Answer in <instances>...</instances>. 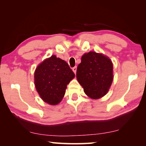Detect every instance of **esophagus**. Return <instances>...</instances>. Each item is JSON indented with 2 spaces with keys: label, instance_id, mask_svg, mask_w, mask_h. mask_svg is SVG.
Segmentation results:
<instances>
[{
  "label": "esophagus",
  "instance_id": "34e87169",
  "mask_svg": "<svg viewBox=\"0 0 146 146\" xmlns=\"http://www.w3.org/2000/svg\"><path fill=\"white\" fill-rule=\"evenodd\" d=\"M76 70H77V67L76 66H74V68H72V70L74 72V74L76 73Z\"/></svg>",
  "mask_w": 146,
  "mask_h": 146
}]
</instances>
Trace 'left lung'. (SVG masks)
Returning a JSON list of instances; mask_svg holds the SVG:
<instances>
[{
    "instance_id": "1",
    "label": "left lung",
    "mask_w": 146,
    "mask_h": 146,
    "mask_svg": "<svg viewBox=\"0 0 146 146\" xmlns=\"http://www.w3.org/2000/svg\"><path fill=\"white\" fill-rule=\"evenodd\" d=\"M76 78L88 96L100 98L108 93L112 83V62L102 54L92 51L86 53L78 66Z\"/></svg>"
}]
</instances>
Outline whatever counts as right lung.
Returning a JSON list of instances; mask_svg holds the SVG:
<instances>
[{
    "label": "right lung",
    "mask_w": 146,
    "mask_h": 146,
    "mask_svg": "<svg viewBox=\"0 0 146 146\" xmlns=\"http://www.w3.org/2000/svg\"><path fill=\"white\" fill-rule=\"evenodd\" d=\"M74 77L66 62L52 55L36 68L35 84L44 102L56 105L62 101L67 85Z\"/></svg>",
    "instance_id": "obj_1"
}]
</instances>
